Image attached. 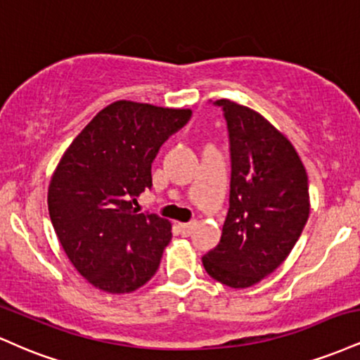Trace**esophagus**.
<instances>
[{
    "label": "esophagus",
    "instance_id": "34e87169",
    "mask_svg": "<svg viewBox=\"0 0 360 360\" xmlns=\"http://www.w3.org/2000/svg\"><path fill=\"white\" fill-rule=\"evenodd\" d=\"M194 226H196V221H191V223H179V232H181V235H184V237H189V235L193 233Z\"/></svg>",
    "mask_w": 360,
    "mask_h": 360
}]
</instances>
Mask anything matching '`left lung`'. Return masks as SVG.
Here are the masks:
<instances>
[{"instance_id":"left-lung-1","label":"left lung","mask_w":360,"mask_h":360,"mask_svg":"<svg viewBox=\"0 0 360 360\" xmlns=\"http://www.w3.org/2000/svg\"><path fill=\"white\" fill-rule=\"evenodd\" d=\"M230 139V208L220 243L203 257L225 286L250 288L274 272L309 214L308 176L298 152L257 111L218 100Z\"/></svg>"}]
</instances>
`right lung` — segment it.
I'll return each mask as SVG.
<instances>
[{
  "mask_svg": "<svg viewBox=\"0 0 360 360\" xmlns=\"http://www.w3.org/2000/svg\"><path fill=\"white\" fill-rule=\"evenodd\" d=\"M191 118V110L115 101L72 140L49 186V214L72 266L94 288L131 292L155 274L171 240V223L137 213L152 188L160 146Z\"/></svg>",
  "mask_w": 360,
  "mask_h": 360,
  "instance_id": "1",
  "label": "right lung"
}]
</instances>
